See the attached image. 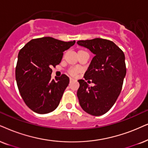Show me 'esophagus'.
I'll use <instances>...</instances> for the list:
<instances>
[{"instance_id": "esophagus-1", "label": "esophagus", "mask_w": 148, "mask_h": 148, "mask_svg": "<svg viewBox=\"0 0 148 148\" xmlns=\"http://www.w3.org/2000/svg\"><path fill=\"white\" fill-rule=\"evenodd\" d=\"M70 81H72V80H75V78L71 77V78H70Z\"/></svg>"}]
</instances>
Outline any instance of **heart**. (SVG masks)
Wrapping results in <instances>:
<instances>
[{
	"instance_id": "heart-1",
	"label": "heart",
	"mask_w": 148,
	"mask_h": 148,
	"mask_svg": "<svg viewBox=\"0 0 148 148\" xmlns=\"http://www.w3.org/2000/svg\"><path fill=\"white\" fill-rule=\"evenodd\" d=\"M78 52H85V51H84V50H79ZM79 72H80V70H79V69H78V68H71V69H70V70H69V73H70L71 75H72V76L77 75V74Z\"/></svg>"
}]
</instances>
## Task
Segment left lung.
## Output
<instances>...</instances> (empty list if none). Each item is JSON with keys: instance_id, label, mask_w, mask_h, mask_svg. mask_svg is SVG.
<instances>
[{"instance_id": "8db88e82", "label": "left lung", "mask_w": 148, "mask_h": 148, "mask_svg": "<svg viewBox=\"0 0 148 148\" xmlns=\"http://www.w3.org/2000/svg\"><path fill=\"white\" fill-rule=\"evenodd\" d=\"M80 46L94 54L84 78L95 84L88 87L85 80H78L79 104L86 113L100 116L111 109L120 94L126 74L124 52L112 41L102 38L78 41Z\"/></svg>"}]
</instances>
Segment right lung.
Instances as JSON below:
<instances>
[{"label": "right lung", "instance_id": "obj_1", "mask_svg": "<svg viewBox=\"0 0 148 148\" xmlns=\"http://www.w3.org/2000/svg\"><path fill=\"white\" fill-rule=\"evenodd\" d=\"M75 44L50 37L33 39L18 53L16 79L24 102L33 111L48 113L59 105L70 79L65 74L51 78L52 68L60 63L63 52Z\"/></svg>", "mask_w": 148, "mask_h": 148}]
</instances>
